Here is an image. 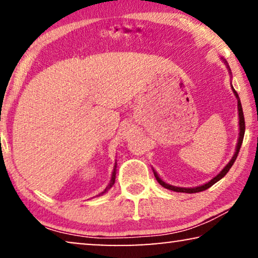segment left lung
I'll return each mask as SVG.
<instances>
[{
  "mask_svg": "<svg viewBox=\"0 0 258 258\" xmlns=\"http://www.w3.org/2000/svg\"><path fill=\"white\" fill-rule=\"evenodd\" d=\"M222 59H223V62L225 63V64H227V68H228L229 73H230V75H231L230 68H229V66H228L227 61H225L224 58H222ZM231 88H232V91H234V94H235L236 98H237L238 118H239V122H238V124H239V137H238V141H237V146H236L235 154H234V156H232V158H231V160H230V162H229V163H228L227 165H225V167L223 168V170H222V171L220 172V174H218L217 176H215V177H214L213 179H210V181L208 182V183H206V184H203V185H200V186H195V188H181V186H175V185L168 184V183H165L164 181H162V179L160 178V176L157 175V172L154 170V175H155V177H156L157 182L160 183V184H161L162 186H163V188H165V189H169V190H172V191H177V192H188V194L200 192V191H203V190H207L208 188H210L211 185H214L215 183L220 181L221 178H223L224 176L227 175V172H228L229 170H230V168L232 167V164L235 163L236 158H237V155H238V153H239V149H241V146H242V142H243V137H244V132H245V122H244V115H243V109H242L241 101H239L238 94L236 93V90L234 89V87H231Z\"/></svg>",
  "mask_w": 258,
  "mask_h": 258,
  "instance_id": "obj_1",
  "label": "left lung"
}]
</instances>
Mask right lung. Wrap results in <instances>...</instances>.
<instances>
[{
  "label": "right lung",
  "mask_w": 258,
  "mask_h": 258,
  "mask_svg": "<svg viewBox=\"0 0 258 258\" xmlns=\"http://www.w3.org/2000/svg\"><path fill=\"white\" fill-rule=\"evenodd\" d=\"M116 167H117V163H116V162H115V165H114V171H112V175H111V179H110V183H109V184H108V186H107V188H105V189H104V191H102V192L100 194V195H103V194H105V192H107V191H108V190H109V189H110L112 185H114V183H115V178H116Z\"/></svg>",
  "instance_id": "1"
}]
</instances>
